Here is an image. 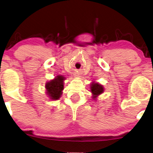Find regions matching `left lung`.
I'll return each instance as SVG.
<instances>
[{"mask_svg": "<svg viewBox=\"0 0 153 153\" xmlns=\"http://www.w3.org/2000/svg\"><path fill=\"white\" fill-rule=\"evenodd\" d=\"M90 92L92 93V98L94 100H97L100 94H102L104 91V88L102 85L99 82L93 81L90 83Z\"/></svg>", "mask_w": 153, "mask_h": 153, "instance_id": "left-lung-1", "label": "left lung"}]
</instances>
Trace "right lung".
I'll return each mask as SVG.
<instances>
[{"instance_id": "add662e5", "label": "right lung", "mask_w": 153, "mask_h": 153, "mask_svg": "<svg viewBox=\"0 0 153 153\" xmlns=\"http://www.w3.org/2000/svg\"><path fill=\"white\" fill-rule=\"evenodd\" d=\"M65 78L63 75H58L52 80L48 81L45 85L46 93L51 100H58L61 97L64 89Z\"/></svg>"}]
</instances>
